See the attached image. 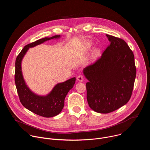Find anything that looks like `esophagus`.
I'll return each instance as SVG.
<instances>
[{
    "mask_svg": "<svg viewBox=\"0 0 150 150\" xmlns=\"http://www.w3.org/2000/svg\"><path fill=\"white\" fill-rule=\"evenodd\" d=\"M76 79L79 82H82L83 81V76L82 75H79L77 76Z\"/></svg>",
    "mask_w": 150,
    "mask_h": 150,
    "instance_id": "1",
    "label": "esophagus"
}]
</instances>
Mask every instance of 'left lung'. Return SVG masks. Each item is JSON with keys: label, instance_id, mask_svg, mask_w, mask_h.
Masks as SVG:
<instances>
[{"label": "left lung", "instance_id": "obj_1", "mask_svg": "<svg viewBox=\"0 0 150 150\" xmlns=\"http://www.w3.org/2000/svg\"><path fill=\"white\" fill-rule=\"evenodd\" d=\"M110 45L100 58L85 68L90 108L100 113L112 112L126 104L132 96L137 70L134 55L122 39L106 34Z\"/></svg>", "mask_w": 150, "mask_h": 150}]
</instances>
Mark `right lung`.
<instances>
[{
    "mask_svg": "<svg viewBox=\"0 0 150 150\" xmlns=\"http://www.w3.org/2000/svg\"><path fill=\"white\" fill-rule=\"evenodd\" d=\"M60 36L57 35L50 38L45 37L26 45L18 55L15 61V82L21 104L30 111L45 117H52L61 112L66 96L75 84V78L57 83L48 95L40 96L33 93L26 85L21 71V61L29 48L47 40L59 38Z\"/></svg>",
    "mask_w": 150,
    "mask_h": 150,
    "instance_id": "right-lung-1",
    "label": "right lung"
}]
</instances>
